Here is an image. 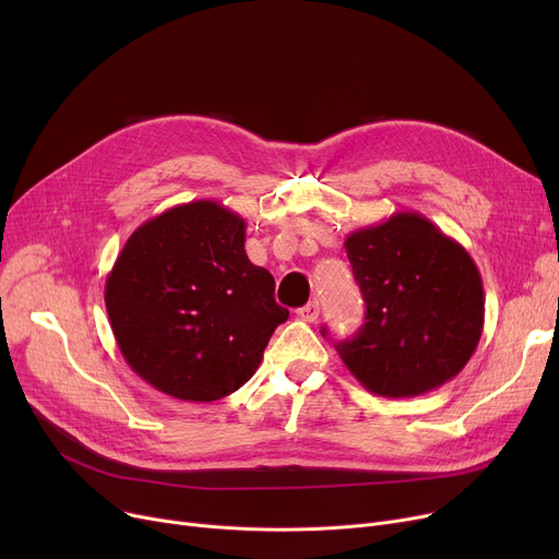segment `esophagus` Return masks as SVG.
I'll use <instances>...</instances> for the list:
<instances>
[{"label": "esophagus", "mask_w": 559, "mask_h": 559, "mask_svg": "<svg viewBox=\"0 0 559 559\" xmlns=\"http://www.w3.org/2000/svg\"><path fill=\"white\" fill-rule=\"evenodd\" d=\"M297 317L301 319V321H317V317H319V304L317 301H310V304H306L304 308H299L297 310Z\"/></svg>", "instance_id": "obj_1"}]
</instances>
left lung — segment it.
<instances>
[{"mask_svg": "<svg viewBox=\"0 0 559 559\" xmlns=\"http://www.w3.org/2000/svg\"><path fill=\"white\" fill-rule=\"evenodd\" d=\"M344 249L367 304L358 335L337 344L346 369L388 399L449 383L483 335L485 295L474 258L409 211L348 233Z\"/></svg>", "mask_w": 559, "mask_h": 559, "instance_id": "8db88e82", "label": "left lung"}]
</instances>
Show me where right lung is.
I'll use <instances>...</instances> for the list:
<instances>
[{
    "mask_svg": "<svg viewBox=\"0 0 559 559\" xmlns=\"http://www.w3.org/2000/svg\"><path fill=\"white\" fill-rule=\"evenodd\" d=\"M245 219L199 199L138 226L106 278L129 367L158 392L211 403L240 390L289 312L245 251Z\"/></svg>",
    "mask_w": 559,
    "mask_h": 559,
    "instance_id": "add662e5",
    "label": "right lung"
}]
</instances>
